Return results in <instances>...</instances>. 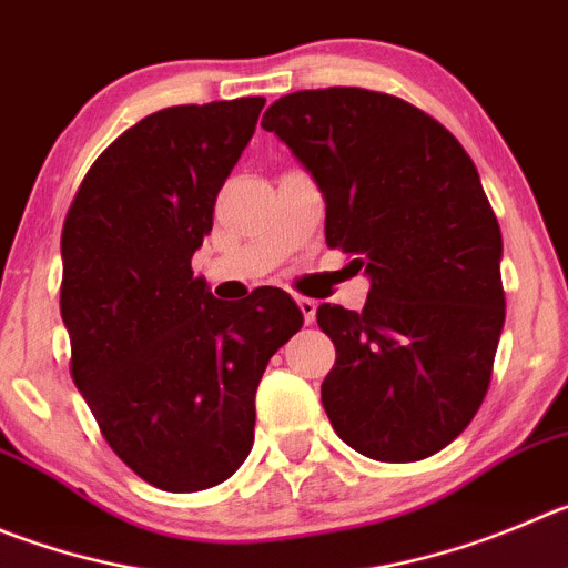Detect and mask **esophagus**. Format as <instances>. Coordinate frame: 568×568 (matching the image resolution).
Wrapping results in <instances>:
<instances>
[{"instance_id":"1","label":"esophagus","mask_w":568,"mask_h":568,"mask_svg":"<svg viewBox=\"0 0 568 568\" xmlns=\"http://www.w3.org/2000/svg\"><path fill=\"white\" fill-rule=\"evenodd\" d=\"M296 305H300L302 316H305V325H314V320H316V300H311V296H296Z\"/></svg>"}]
</instances>
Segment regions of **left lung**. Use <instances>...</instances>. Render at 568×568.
<instances>
[{
    "label": "left lung",
    "mask_w": 568,
    "mask_h": 568,
    "mask_svg": "<svg viewBox=\"0 0 568 568\" xmlns=\"http://www.w3.org/2000/svg\"><path fill=\"white\" fill-rule=\"evenodd\" d=\"M263 129L320 184L327 246L369 277L362 314L316 308L336 347L333 428L378 463L432 457L479 412L505 327L501 230L476 164L426 111L369 89L285 94Z\"/></svg>",
    "instance_id": "obj_1"
}]
</instances>
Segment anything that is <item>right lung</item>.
<instances>
[{"label":"right lung","instance_id":"1","mask_svg":"<svg viewBox=\"0 0 568 568\" xmlns=\"http://www.w3.org/2000/svg\"><path fill=\"white\" fill-rule=\"evenodd\" d=\"M263 105L148 114L94 159L63 221L72 381L111 452L159 490H204L241 468L260 378L302 327L285 291L221 302L190 266Z\"/></svg>","mask_w":568,"mask_h":568}]
</instances>
